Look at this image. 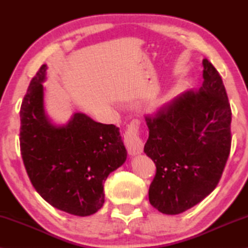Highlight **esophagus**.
Wrapping results in <instances>:
<instances>
[{
	"instance_id": "1",
	"label": "esophagus",
	"mask_w": 248,
	"mask_h": 248,
	"mask_svg": "<svg viewBox=\"0 0 248 248\" xmlns=\"http://www.w3.org/2000/svg\"><path fill=\"white\" fill-rule=\"evenodd\" d=\"M124 144L128 150V153L134 156L143 152L144 142L139 136V124L138 123L130 124L124 133Z\"/></svg>"
}]
</instances>
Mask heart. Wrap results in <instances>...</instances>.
Listing matches in <instances>:
<instances>
[{
  "label": "heart",
  "instance_id": "1",
  "mask_svg": "<svg viewBox=\"0 0 248 248\" xmlns=\"http://www.w3.org/2000/svg\"><path fill=\"white\" fill-rule=\"evenodd\" d=\"M177 93H178V90H174V91L170 92L169 94H166L165 96H163V98H161V100H159V103H158V107L166 106L167 104H170L171 100L175 98V96L177 95Z\"/></svg>",
  "mask_w": 248,
  "mask_h": 248
}]
</instances>
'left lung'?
Here are the masks:
<instances>
[{"mask_svg": "<svg viewBox=\"0 0 248 248\" xmlns=\"http://www.w3.org/2000/svg\"><path fill=\"white\" fill-rule=\"evenodd\" d=\"M203 83L146 117L144 153L156 174L150 203L164 215H179L211 194L231 150L232 111L219 72L203 59Z\"/></svg>", "mask_w": 248, "mask_h": 248, "instance_id": "left-lung-1", "label": "left lung"}]
</instances>
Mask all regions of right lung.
Here are the masks:
<instances>
[{"label": "right lung", "instance_id": "add662e5", "mask_svg": "<svg viewBox=\"0 0 248 248\" xmlns=\"http://www.w3.org/2000/svg\"><path fill=\"white\" fill-rule=\"evenodd\" d=\"M41 65L20 106V152L32 186L52 207L78 217L97 212L105 201L104 183L127 158L119 128L74 112L54 124L47 115Z\"/></svg>", "mask_w": 248, "mask_h": 248}]
</instances>
